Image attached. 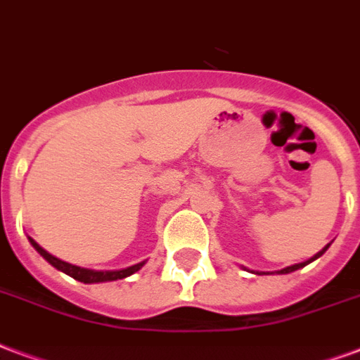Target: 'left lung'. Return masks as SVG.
Here are the masks:
<instances>
[{"instance_id": "obj_1", "label": "left lung", "mask_w": 360, "mask_h": 360, "mask_svg": "<svg viewBox=\"0 0 360 360\" xmlns=\"http://www.w3.org/2000/svg\"><path fill=\"white\" fill-rule=\"evenodd\" d=\"M326 249H328V245L325 247V249H323V251H319V253L315 255V257H311V259L309 260H306V262H300V264H292V266H287V268H283V270H279V274H289V271H295V270H298V268H302V266H306V264H309V262H311V260H315V259H319L321 255L325 253Z\"/></svg>"}]
</instances>
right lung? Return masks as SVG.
Returning <instances> with one entry per match:
<instances>
[{"label":"right lung","mask_w":360,"mask_h":360,"mask_svg":"<svg viewBox=\"0 0 360 360\" xmlns=\"http://www.w3.org/2000/svg\"><path fill=\"white\" fill-rule=\"evenodd\" d=\"M30 241H32V245L35 247V251H37V253H39L43 259L49 260V262H51L54 268H58V270H62L64 274H68V276H71L73 279H77V281H81V283H101V281L124 279V278H128V276H131V274H136V271L145 264V262H139V264H134V266H130V268H124V270H117V271L86 270V268H79V266H73V264H70V262H64V260L52 257L51 253H46L43 247L37 245V243H35L32 238H30Z\"/></svg>","instance_id":"1"}]
</instances>
